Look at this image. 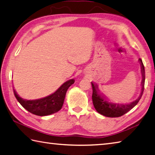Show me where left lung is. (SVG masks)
Returning <instances> with one entry per match:
<instances>
[{"instance_id":"obj_1","label":"left lung","mask_w":155,"mask_h":155,"mask_svg":"<svg viewBox=\"0 0 155 155\" xmlns=\"http://www.w3.org/2000/svg\"><path fill=\"white\" fill-rule=\"evenodd\" d=\"M139 61L141 64L142 68V92L141 94L134 102H132L127 104H114L112 102H108L98 92V87L97 85L91 83L92 89H93V94H92V100L94 108L96 110L97 112L100 114L104 115L107 117H119L122 115L125 114L127 112L131 110L136 106L141 98L143 91L144 89V81H145V72H144V66L142 63L141 59H139Z\"/></svg>"}]
</instances>
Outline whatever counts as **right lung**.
Here are the masks:
<instances>
[{
    "instance_id": "right-lung-1",
    "label": "right lung",
    "mask_w": 155,
    "mask_h": 155,
    "mask_svg": "<svg viewBox=\"0 0 155 155\" xmlns=\"http://www.w3.org/2000/svg\"><path fill=\"white\" fill-rule=\"evenodd\" d=\"M74 83V79L66 81L55 93L49 96L38 100L23 99L19 96L15 89H13V91L16 99L28 111L38 116H47L55 113L61 108L67 90Z\"/></svg>"
}]
</instances>
